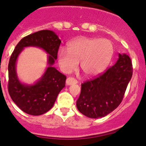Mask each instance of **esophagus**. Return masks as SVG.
<instances>
[{"label":"esophagus","instance_id":"34e87169","mask_svg":"<svg viewBox=\"0 0 146 146\" xmlns=\"http://www.w3.org/2000/svg\"><path fill=\"white\" fill-rule=\"evenodd\" d=\"M66 83L67 85H71L73 84L77 83V80L73 78H68L66 79Z\"/></svg>","mask_w":146,"mask_h":146}]
</instances>
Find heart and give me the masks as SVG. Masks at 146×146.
<instances>
[{
  "mask_svg": "<svg viewBox=\"0 0 146 146\" xmlns=\"http://www.w3.org/2000/svg\"><path fill=\"white\" fill-rule=\"evenodd\" d=\"M113 54V46L106 38L82 37L69 42L67 50L58 52V63L63 72L70 73L78 68L88 77L101 73L108 65Z\"/></svg>",
  "mask_w": 146,
  "mask_h": 146,
  "instance_id": "b5f03b06",
  "label": "heart"
}]
</instances>
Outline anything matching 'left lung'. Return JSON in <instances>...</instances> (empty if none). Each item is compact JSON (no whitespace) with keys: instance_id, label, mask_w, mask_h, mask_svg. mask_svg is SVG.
<instances>
[{"instance_id":"1","label":"left lung","mask_w":146,"mask_h":146,"mask_svg":"<svg viewBox=\"0 0 146 146\" xmlns=\"http://www.w3.org/2000/svg\"><path fill=\"white\" fill-rule=\"evenodd\" d=\"M132 73L129 56L119 54L115 64L104 74L81 85L80 95L76 101L78 110L90 118L106 116L122 102Z\"/></svg>"}]
</instances>
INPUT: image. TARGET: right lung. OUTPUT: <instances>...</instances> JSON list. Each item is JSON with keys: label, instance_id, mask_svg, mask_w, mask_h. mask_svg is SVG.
Wrapping results in <instances>:
<instances>
[{"label": "right lung", "instance_id": "obj_1", "mask_svg": "<svg viewBox=\"0 0 146 146\" xmlns=\"http://www.w3.org/2000/svg\"><path fill=\"white\" fill-rule=\"evenodd\" d=\"M61 41L50 30H42L24 37L15 47L8 64V92L15 104L24 113L40 115L53 107L58 94L65 87L66 76L53 66ZM42 48L48 54V66L41 78L33 84L22 83L16 73L19 56L26 47Z\"/></svg>", "mask_w": 146, "mask_h": 146}]
</instances>
